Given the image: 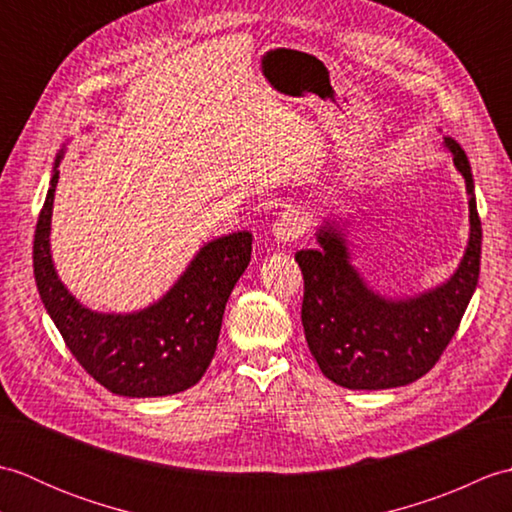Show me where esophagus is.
<instances>
[{"mask_svg": "<svg viewBox=\"0 0 512 512\" xmlns=\"http://www.w3.org/2000/svg\"><path fill=\"white\" fill-rule=\"evenodd\" d=\"M273 237L275 242H295V239H299L303 233L308 231V215L306 211L297 209V206H292V209L279 213L277 220L273 222Z\"/></svg>", "mask_w": 512, "mask_h": 512, "instance_id": "1", "label": "esophagus"}]
</instances>
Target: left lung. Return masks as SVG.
<instances>
[{
    "label": "left lung",
    "instance_id": "1",
    "mask_svg": "<svg viewBox=\"0 0 512 512\" xmlns=\"http://www.w3.org/2000/svg\"><path fill=\"white\" fill-rule=\"evenodd\" d=\"M469 191L471 237L455 275L407 301H389L365 286L347 255L341 231L319 228L317 250H299L303 273L301 323L314 361L347 389H389L422 378L458 332L480 279L482 222L471 165L453 138H444Z\"/></svg>",
    "mask_w": 512,
    "mask_h": 512
}]
</instances>
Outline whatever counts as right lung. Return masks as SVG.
<instances>
[{
	"label": "right lung",
	"mask_w": 512,
	"mask_h": 512,
	"mask_svg": "<svg viewBox=\"0 0 512 512\" xmlns=\"http://www.w3.org/2000/svg\"><path fill=\"white\" fill-rule=\"evenodd\" d=\"M59 158L37 220L32 262L41 301L65 345L96 383L118 396H171L193 387L213 361L226 301L250 262L253 235L239 231L206 244L178 284L147 310L92 312L65 290L50 259Z\"/></svg>",
	"instance_id": "add662e5"
}]
</instances>
